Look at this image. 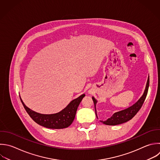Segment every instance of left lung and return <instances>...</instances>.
<instances>
[{"mask_svg": "<svg viewBox=\"0 0 160 160\" xmlns=\"http://www.w3.org/2000/svg\"><path fill=\"white\" fill-rule=\"evenodd\" d=\"M149 76H148L146 85L145 87V89L144 91V92L142 95L141 96V98L132 106L130 107L124 109L123 110L118 111L114 112L111 117L109 118H108L106 121H100L101 122H102L104 124L106 125H111V126H115L118 124H120L124 122H126L130 119H131L139 111V110L141 109L142 105L143 104L144 100L146 98L148 91L149 88ZM92 99L94 103V108H95V112L96 115L97 116V111H96V104L98 102V101L95 99L94 96L92 97ZM98 118V116H97Z\"/></svg>", "mask_w": 160, "mask_h": 160, "instance_id": "1", "label": "left lung"}]
</instances>
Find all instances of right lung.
Listing matches in <instances>:
<instances>
[{"label":"right lung","mask_w":160,"mask_h":160,"mask_svg":"<svg viewBox=\"0 0 160 160\" xmlns=\"http://www.w3.org/2000/svg\"><path fill=\"white\" fill-rule=\"evenodd\" d=\"M85 96L83 94L78 98L71 101L68 106L61 111L54 114H41L37 112L24 103L20 96L21 101L31 118L38 124L50 129H63L69 126L73 122L78 108Z\"/></svg>","instance_id":"right-lung-1"}]
</instances>
